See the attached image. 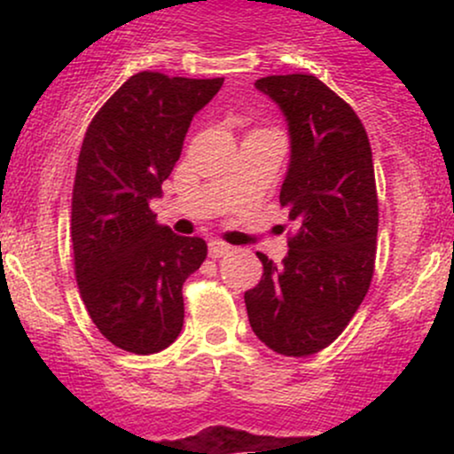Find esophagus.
<instances>
[{
	"label": "esophagus",
	"instance_id": "1",
	"mask_svg": "<svg viewBox=\"0 0 454 454\" xmlns=\"http://www.w3.org/2000/svg\"><path fill=\"white\" fill-rule=\"evenodd\" d=\"M232 252V245L220 241V239H213L209 241V256L211 258H222V256H228V254Z\"/></svg>",
	"mask_w": 454,
	"mask_h": 454
}]
</instances>
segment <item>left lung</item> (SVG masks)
Wrapping results in <instances>:
<instances>
[{
	"mask_svg": "<svg viewBox=\"0 0 454 454\" xmlns=\"http://www.w3.org/2000/svg\"><path fill=\"white\" fill-rule=\"evenodd\" d=\"M256 90L288 119L293 155L279 205L299 228L281 264L256 254L262 279L245 293V307L264 346L309 356L341 335L376 270L372 145L350 104L314 74L264 76Z\"/></svg>",
	"mask_w": 454,
	"mask_h": 454,
	"instance_id": "1",
	"label": "left lung"
}]
</instances>
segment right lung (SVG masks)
I'll list each match as a JSON object with an SVG mask.
<instances>
[{"label":"right lung","mask_w":454,"mask_h":454,"mask_svg":"<svg viewBox=\"0 0 454 454\" xmlns=\"http://www.w3.org/2000/svg\"><path fill=\"white\" fill-rule=\"evenodd\" d=\"M222 85L138 72L82 138L70 220L76 284L93 325L126 352L164 350L184 326V284L205 262L207 243L161 226L149 200L173 173L192 117Z\"/></svg>","instance_id":"obj_1"}]
</instances>
